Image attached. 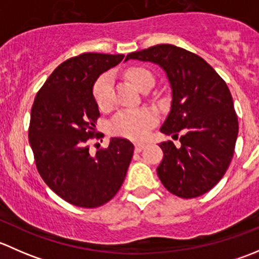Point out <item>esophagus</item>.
Returning <instances> with one entry per match:
<instances>
[{
    "label": "esophagus",
    "mask_w": 259,
    "mask_h": 259,
    "mask_svg": "<svg viewBox=\"0 0 259 259\" xmlns=\"http://www.w3.org/2000/svg\"><path fill=\"white\" fill-rule=\"evenodd\" d=\"M144 148H145L144 143H137V144H135V151H142Z\"/></svg>",
    "instance_id": "esophagus-1"
}]
</instances>
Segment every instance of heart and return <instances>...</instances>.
Segmentation results:
<instances>
[{
  "label": "heart",
  "mask_w": 259,
  "mask_h": 259,
  "mask_svg": "<svg viewBox=\"0 0 259 259\" xmlns=\"http://www.w3.org/2000/svg\"><path fill=\"white\" fill-rule=\"evenodd\" d=\"M126 77L138 89L142 88L146 79H150L151 74L143 67H133L127 70ZM94 99L100 109H108L111 105V75L104 74L96 80L93 89ZM156 114L151 109H130L116 114L110 124L114 134L129 139H143L148 135L149 130L155 125Z\"/></svg>",
  "instance_id": "1"
}]
</instances>
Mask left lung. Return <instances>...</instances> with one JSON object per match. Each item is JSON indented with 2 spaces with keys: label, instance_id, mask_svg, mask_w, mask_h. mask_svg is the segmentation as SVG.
<instances>
[{
  "label": "left lung",
  "instance_id": "1",
  "mask_svg": "<svg viewBox=\"0 0 259 259\" xmlns=\"http://www.w3.org/2000/svg\"><path fill=\"white\" fill-rule=\"evenodd\" d=\"M127 60L159 65L170 83V111L160 132L182 137L179 146L160 144L164 156L156 169L160 182L180 198L209 192L226 174L238 135L227 83L202 57L169 44L132 52Z\"/></svg>",
  "mask_w": 259,
  "mask_h": 259
}]
</instances>
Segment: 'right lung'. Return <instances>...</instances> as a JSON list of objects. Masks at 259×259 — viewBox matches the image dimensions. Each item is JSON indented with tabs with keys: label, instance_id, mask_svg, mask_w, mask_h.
Instances as JSON below:
<instances>
[{
	"label": "right lung",
	"instance_id": "obj_1",
	"mask_svg": "<svg viewBox=\"0 0 259 259\" xmlns=\"http://www.w3.org/2000/svg\"><path fill=\"white\" fill-rule=\"evenodd\" d=\"M122 59L88 52L66 60L50 75L31 109L28 139L38 173L50 189L76 207L108 203L132 161L134 145L126 139L111 138L95 155L88 144L100 116L94 83Z\"/></svg>",
	"mask_w": 259,
	"mask_h": 259
}]
</instances>
